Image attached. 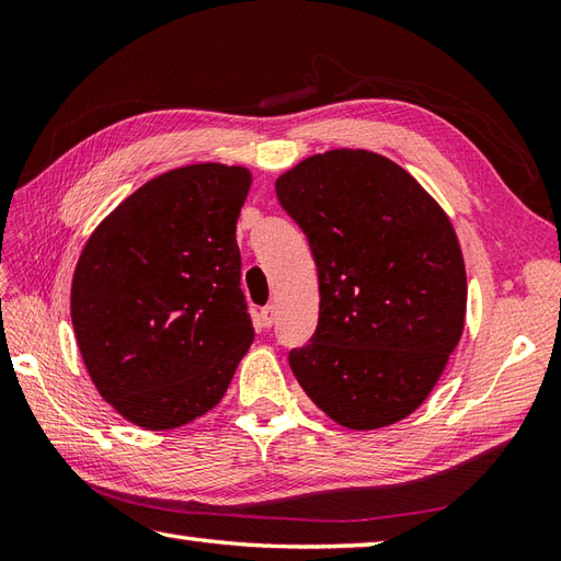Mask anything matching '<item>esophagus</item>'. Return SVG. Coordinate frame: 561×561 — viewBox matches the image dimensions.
<instances>
[{
	"mask_svg": "<svg viewBox=\"0 0 561 561\" xmlns=\"http://www.w3.org/2000/svg\"><path fill=\"white\" fill-rule=\"evenodd\" d=\"M260 320H262V325H265V328H272L274 320H277V308H274L272 304L262 308V311H260Z\"/></svg>",
	"mask_w": 561,
	"mask_h": 561,
	"instance_id": "obj_1",
	"label": "esophagus"
}]
</instances>
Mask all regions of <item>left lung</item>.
I'll return each mask as SVG.
<instances>
[{
	"mask_svg": "<svg viewBox=\"0 0 561 561\" xmlns=\"http://www.w3.org/2000/svg\"><path fill=\"white\" fill-rule=\"evenodd\" d=\"M274 190L318 270V328L289 352L296 380L342 426L404 420L462 335L468 282L448 217L408 171L364 149L318 153Z\"/></svg>",
	"mask_w": 561,
	"mask_h": 561,
	"instance_id": "obj_1",
	"label": "left lung"
}]
</instances>
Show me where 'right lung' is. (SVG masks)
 Returning <instances> with one entry per match:
<instances>
[{"instance_id": "right-lung-1", "label": "right lung", "mask_w": 561, "mask_h": 561, "mask_svg": "<svg viewBox=\"0 0 561 561\" xmlns=\"http://www.w3.org/2000/svg\"><path fill=\"white\" fill-rule=\"evenodd\" d=\"M241 165L195 163L141 185L101 221L71 279V325L105 402L161 432L229 388L255 337L241 289Z\"/></svg>"}]
</instances>
